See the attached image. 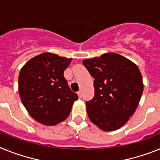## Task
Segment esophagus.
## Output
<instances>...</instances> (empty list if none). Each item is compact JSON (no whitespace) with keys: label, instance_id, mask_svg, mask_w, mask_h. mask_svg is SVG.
Masks as SVG:
<instances>
[{"label":"esophagus","instance_id":"esophagus-1","mask_svg":"<svg viewBox=\"0 0 160 160\" xmlns=\"http://www.w3.org/2000/svg\"><path fill=\"white\" fill-rule=\"evenodd\" d=\"M77 94H78V96H79V98H81V97H82V93H81V91H78Z\"/></svg>","mask_w":160,"mask_h":160}]
</instances>
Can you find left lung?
<instances>
[{
	"label": "left lung",
	"instance_id": "8db88e82",
	"mask_svg": "<svg viewBox=\"0 0 160 160\" xmlns=\"http://www.w3.org/2000/svg\"><path fill=\"white\" fill-rule=\"evenodd\" d=\"M94 78V97L86 102L87 113L103 131L124 125L136 111L143 92L142 76L132 61L115 53L83 61Z\"/></svg>",
	"mask_w": 160,
	"mask_h": 160
}]
</instances>
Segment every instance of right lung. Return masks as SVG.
<instances>
[{"label":"right lung","mask_w":160,"mask_h":160,"mask_svg":"<svg viewBox=\"0 0 160 160\" xmlns=\"http://www.w3.org/2000/svg\"><path fill=\"white\" fill-rule=\"evenodd\" d=\"M72 58L43 53L27 62L18 76V92L22 104L34 119L56 125L68 117L78 95L69 88L63 76Z\"/></svg>","instance_id":"right-lung-1"}]
</instances>
